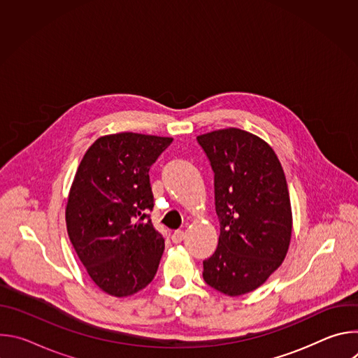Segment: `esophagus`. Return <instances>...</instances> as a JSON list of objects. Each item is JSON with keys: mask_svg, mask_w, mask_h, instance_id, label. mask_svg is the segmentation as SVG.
<instances>
[{"mask_svg": "<svg viewBox=\"0 0 358 358\" xmlns=\"http://www.w3.org/2000/svg\"><path fill=\"white\" fill-rule=\"evenodd\" d=\"M184 238H185V232H184V231H181V229H178V231L173 232V235H171V239H173V242H174V243H180Z\"/></svg>", "mask_w": 358, "mask_h": 358, "instance_id": "esophagus-1", "label": "esophagus"}]
</instances>
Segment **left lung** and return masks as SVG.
Returning <instances> with one entry per match:
<instances>
[{
    "label": "left lung",
    "mask_w": 358,
    "mask_h": 358,
    "mask_svg": "<svg viewBox=\"0 0 358 358\" xmlns=\"http://www.w3.org/2000/svg\"><path fill=\"white\" fill-rule=\"evenodd\" d=\"M214 171L217 250L202 278L215 290L241 296L262 286L282 265L292 238L286 177L261 137L229 127L196 137Z\"/></svg>",
    "instance_id": "obj_1"
}]
</instances>
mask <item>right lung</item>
<instances>
[{"label":"right lung","instance_id":"obj_1","mask_svg":"<svg viewBox=\"0 0 358 358\" xmlns=\"http://www.w3.org/2000/svg\"><path fill=\"white\" fill-rule=\"evenodd\" d=\"M171 137L116 133L85 152L66 203V228L94 285L115 297L131 296L155 278L164 239L148 220L155 207L148 171Z\"/></svg>","mask_w":358,"mask_h":358}]
</instances>
